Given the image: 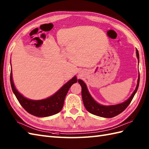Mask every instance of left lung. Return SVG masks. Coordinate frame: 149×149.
I'll list each match as a JSON object with an SVG mask.
<instances>
[{
    "instance_id": "1",
    "label": "left lung",
    "mask_w": 149,
    "mask_h": 149,
    "mask_svg": "<svg viewBox=\"0 0 149 149\" xmlns=\"http://www.w3.org/2000/svg\"><path fill=\"white\" fill-rule=\"evenodd\" d=\"M136 57L138 60V63H139V53L137 49H136ZM78 82L80 84L82 88V101L84 103V105L86 110L92 114H94L95 116L105 117V118H111L123 112L125 110L127 107L130 105L131 100H133L134 95L138 90V86H139L140 82V74L138 75L137 84L134 91L133 92L132 95H131L130 97L121 103H119L117 105H101L96 102L94 100L91 95L89 93L87 86L81 79H79Z\"/></svg>"
}]
</instances>
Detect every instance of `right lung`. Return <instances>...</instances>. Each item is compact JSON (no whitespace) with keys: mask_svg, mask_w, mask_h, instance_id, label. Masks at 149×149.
Masks as SVG:
<instances>
[{"mask_svg":"<svg viewBox=\"0 0 149 149\" xmlns=\"http://www.w3.org/2000/svg\"><path fill=\"white\" fill-rule=\"evenodd\" d=\"M10 81L12 90L15 95L20 105L27 112L39 117H45L53 116L60 112L63 107L64 100L69 88L74 83L77 82V77L75 75L70 80L57 91L54 95L47 98L39 100H33L27 98L17 90L13 82L12 69L10 76Z\"/></svg>","mask_w":149,"mask_h":149,"instance_id":"1","label":"right lung"}]
</instances>
